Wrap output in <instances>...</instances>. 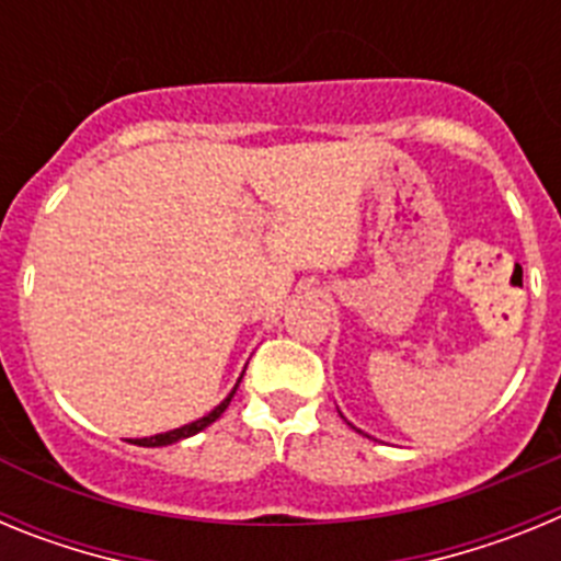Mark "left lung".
Masks as SVG:
<instances>
[{
    "label": "left lung",
    "instance_id": "left-lung-1",
    "mask_svg": "<svg viewBox=\"0 0 561 561\" xmlns=\"http://www.w3.org/2000/svg\"><path fill=\"white\" fill-rule=\"evenodd\" d=\"M356 433H362V430H356Z\"/></svg>",
    "mask_w": 561,
    "mask_h": 561
}]
</instances>
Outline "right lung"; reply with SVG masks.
Listing matches in <instances>:
<instances>
[{
  "label": "right lung",
  "instance_id": "1",
  "mask_svg": "<svg viewBox=\"0 0 561 561\" xmlns=\"http://www.w3.org/2000/svg\"><path fill=\"white\" fill-rule=\"evenodd\" d=\"M241 376H244V374H241ZM238 381H241V379H238ZM238 381H236V388H232L230 393H227V399L221 401V404H216V408H213L210 413H207V415H202V419L191 421V424H185V427H176V430H168V433L151 435V438H131V444H137V447H168V444H176V440H182V438H191V435L202 433V430H205V427H210L213 421H216V419H219L221 413H225V410H227V404H230V401H232V396H236V390H238Z\"/></svg>",
  "mask_w": 561,
  "mask_h": 561
}]
</instances>
